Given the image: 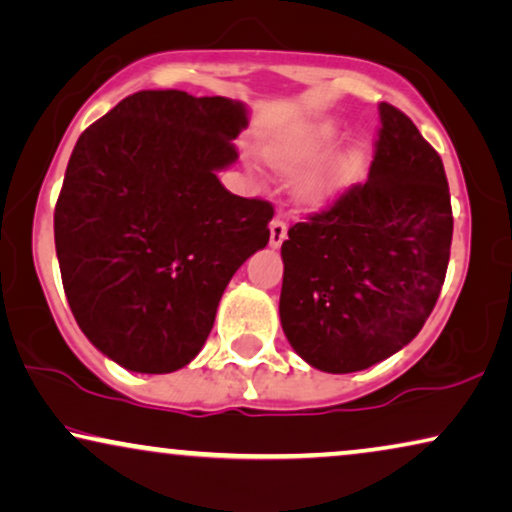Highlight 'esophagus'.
Segmentation results:
<instances>
[{"instance_id":"1","label":"esophagus","mask_w":512,"mask_h":512,"mask_svg":"<svg viewBox=\"0 0 512 512\" xmlns=\"http://www.w3.org/2000/svg\"><path fill=\"white\" fill-rule=\"evenodd\" d=\"M269 231H271V236H269L271 248H278V245L288 238V224H285V220H281V217H274V220H271Z\"/></svg>"}]
</instances>
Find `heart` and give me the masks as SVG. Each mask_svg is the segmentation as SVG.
I'll return each instance as SVG.
<instances>
[{
  "instance_id": "obj_1",
  "label": "heart",
  "mask_w": 512,
  "mask_h": 512,
  "mask_svg": "<svg viewBox=\"0 0 512 512\" xmlns=\"http://www.w3.org/2000/svg\"><path fill=\"white\" fill-rule=\"evenodd\" d=\"M337 138L339 131L332 124L299 126L295 131H288L278 135L276 140H271L267 149H264V156H267L269 166L281 170V173L297 175L302 173L304 168H309L316 161L323 159V156L335 147ZM353 166H356V159H353V156H346V159L332 163L330 168L306 175L304 180L299 182V196L309 203L323 201L344 177H349Z\"/></svg>"
}]
</instances>
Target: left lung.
Here are the masks:
<instances>
[{"instance_id": "1", "label": "left lung", "mask_w": 512, "mask_h": 512, "mask_svg": "<svg viewBox=\"0 0 512 512\" xmlns=\"http://www.w3.org/2000/svg\"><path fill=\"white\" fill-rule=\"evenodd\" d=\"M365 185L292 224L281 325L316 370H367L412 342L445 283L452 203L442 159L398 107L379 105Z\"/></svg>"}]
</instances>
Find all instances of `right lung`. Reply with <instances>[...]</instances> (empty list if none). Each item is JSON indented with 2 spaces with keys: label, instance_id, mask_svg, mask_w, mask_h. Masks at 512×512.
<instances>
[{
  "label": "right lung",
  "instance_id": "right-lung-1",
  "mask_svg": "<svg viewBox=\"0 0 512 512\" xmlns=\"http://www.w3.org/2000/svg\"><path fill=\"white\" fill-rule=\"evenodd\" d=\"M243 102L138 91L79 135L53 231L81 332L131 372L185 367L231 276L269 243L274 206L217 180L238 159Z\"/></svg>",
  "mask_w": 512,
  "mask_h": 512
}]
</instances>
